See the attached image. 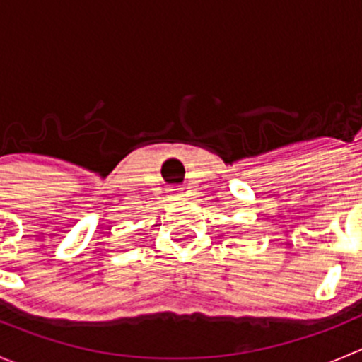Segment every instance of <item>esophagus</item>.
Listing matches in <instances>:
<instances>
[{
    "label": "esophagus",
    "mask_w": 362,
    "mask_h": 362,
    "mask_svg": "<svg viewBox=\"0 0 362 362\" xmlns=\"http://www.w3.org/2000/svg\"><path fill=\"white\" fill-rule=\"evenodd\" d=\"M173 196H182V189H173Z\"/></svg>",
    "instance_id": "esophagus-1"
}]
</instances>
